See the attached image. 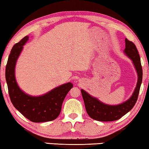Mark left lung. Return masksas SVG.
<instances>
[{
	"label": "left lung",
	"mask_w": 149,
	"mask_h": 149,
	"mask_svg": "<svg viewBox=\"0 0 149 149\" xmlns=\"http://www.w3.org/2000/svg\"><path fill=\"white\" fill-rule=\"evenodd\" d=\"M124 52L126 56L132 61L133 65L136 71L138 80L136 88L129 99L117 105H109L102 102L96 97L92 96L81 89V92L85 104L86 110L89 116L92 119L102 122L117 120L131 110L136 102L143 79V69L141 58L136 46L126 38L125 39V49Z\"/></svg>",
	"instance_id": "obj_1"
}]
</instances>
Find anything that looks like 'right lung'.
<instances>
[{"instance_id": "obj_1", "label": "right lung", "mask_w": 149, "mask_h": 149, "mask_svg": "<svg viewBox=\"0 0 149 149\" xmlns=\"http://www.w3.org/2000/svg\"><path fill=\"white\" fill-rule=\"evenodd\" d=\"M28 40L29 36H25L15 44L8 56L5 77L10 101L15 108L30 121L33 123L52 121L60 114L62 104L69 91L73 88V84L71 82L62 84L39 96H31L24 92L17 82L15 66L23 45Z\"/></svg>"}]
</instances>
